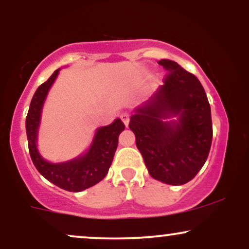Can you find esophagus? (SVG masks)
Listing matches in <instances>:
<instances>
[{"instance_id":"esophagus-1","label":"esophagus","mask_w":249,"mask_h":249,"mask_svg":"<svg viewBox=\"0 0 249 249\" xmlns=\"http://www.w3.org/2000/svg\"><path fill=\"white\" fill-rule=\"evenodd\" d=\"M121 119L123 121V123L125 124V126H127L128 123H130V113L128 112H123L121 115Z\"/></svg>"}]
</instances>
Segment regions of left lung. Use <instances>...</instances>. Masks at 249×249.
Here are the masks:
<instances>
[{"label": "left lung", "instance_id": "left-lung-1", "mask_svg": "<svg viewBox=\"0 0 249 249\" xmlns=\"http://www.w3.org/2000/svg\"><path fill=\"white\" fill-rule=\"evenodd\" d=\"M164 85L137 108L128 127L136 136L148 173L168 185H184L204 166L212 145L211 107L201 83L178 63L161 59ZM179 115L178 123L162 118Z\"/></svg>", "mask_w": 249, "mask_h": 249}]
</instances>
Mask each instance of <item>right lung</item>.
Instances as JSON below:
<instances>
[{
  "label": "right lung",
  "mask_w": 249,
  "mask_h": 249,
  "mask_svg": "<svg viewBox=\"0 0 249 249\" xmlns=\"http://www.w3.org/2000/svg\"><path fill=\"white\" fill-rule=\"evenodd\" d=\"M58 71L56 70L47 82L37 88L35 95L31 99L29 111L25 119L28 146H29L31 160L37 171L45 179L69 192H81L98 184L102 179L105 178L118 146L119 133L124 130L125 125L121 119H116L111 125L98 128L92 146L87 154L79 157L78 159L64 164H50L44 160L39 156L36 147L37 128H38L42 105L44 103L45 96L58 75Z\"/></svg>",
  "instance_id": "obj_1"
}]
</instances>
